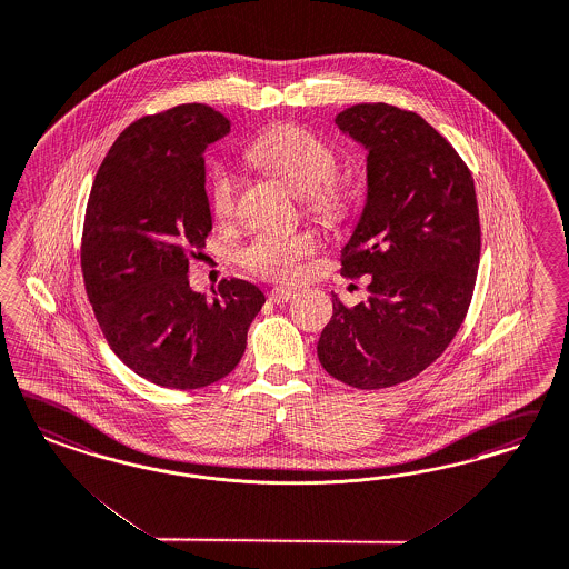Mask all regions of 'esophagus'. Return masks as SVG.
Listing matches in <instances>:
<instances>
[{
  "label": "esophagus",
  "mask_w": 569,
  "mask_h": 569,
  "mask_svg": "<svg viewBox=\"0 0 569 569\" xmlns=\"http://www.w3.org/2000/svg\"><path fill=\"white\" fill-rule=\"evenodd\" d=\"M292 296H295V290H290V288H273V290L269 292V300L274 302V305H283V302H288Z\"/></svg>",
  "instance_id": "obj_1"
}]
</instances>
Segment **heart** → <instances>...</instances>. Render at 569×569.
Segmentation results:
<instances>
[{
	"mask_svg": "<svg viewBox=\"0 0 569 569\" xmlns=\"http://www.w3.org/2000/svg\"><path fill=\"white\" fill-rule=\"evenodd\" d=\"M246 157L256 166L286 178L315 212L330 214L338 208L340 199L332 187L338 159L332 149L311 132L295 126L273 128L248 144ZM237 191L236 170L216 166L210 177V206L218 218L236 214ZM315 250L317 237L309 231H260L239 248L237 258L258 277L292 281L300 274L302 260Z\"/></svg>",
	"mask_w": 569,
	"mask_h": 569,
	"instance_id": "obj_1",
	"label": "heart"
}]
</instances>
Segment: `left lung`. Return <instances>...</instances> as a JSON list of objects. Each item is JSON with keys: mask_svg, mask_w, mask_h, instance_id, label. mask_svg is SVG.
Segmentation results:
<instances>
[{"mask_svg": "<svg viewBox=\"0 0 569 569\" xmlns=\"http://www.w3.org/2000/svg\"><path fill=\"white\" fill-rule=\"evenodd\" d=\"M336 126L368 151V191L342 273L372 274L368 298L333 315L317 342L326 372L385 389L429 368L469 311L481 229L469 168L431 123L391 104H355Z\"/></svg>", "mask_w": 569, "mask_h": 569, "instance_id": "8db88e82", "label": "left lung"}]
</instances>
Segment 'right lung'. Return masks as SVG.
Listing matches in <instances>:
<instances>
[{"label": "right lung", "instance_id": "1", "mask_svg": "<svg viewBox=\"0 0 569 569\" xmlns=\"http://www.w3.org/2000/svg\"><path fill=\"white\" fill-rule=\"evenodd\" d=\"M231 121L180 104L130 123L100 163L81 237V271L100 330L119 359L159 387L191 391L236 370L264 295L220 281L191 290L189 260L212 231L208 144Z\"/></svg>", "mask_w": 569, "mask_h": 569}]
</instances>
